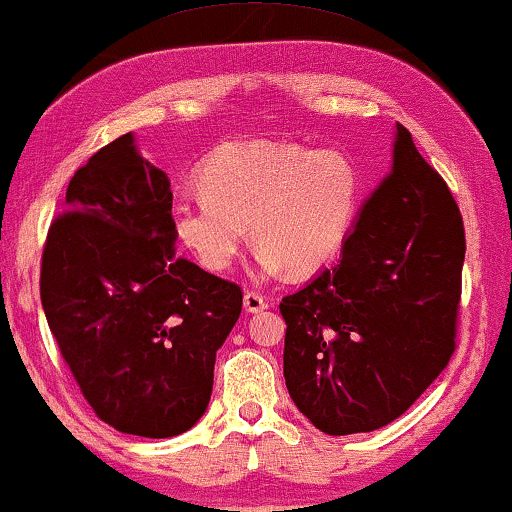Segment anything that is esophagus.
Returning <instances> with one entry per match:
<instances>
[{
    "instance_id": "1",
    "label": "esophagus",
    "mask_w": 512,
    "mask_h": 512,
    "mask_svg": "<svg viewBox=\"0 0 512 512\" xmlns=\"http://www.w3.org/2000/svg\"><path fill=\"white\" fill-rule=\"evenodd\" d=\"M268 307H270V300L261 296V293H256V291L244 293V310H247L249 314L263 312V310H268Z\"/></svg>"
}]
</instances>
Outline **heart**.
<instances>
[{
  "mask_svg": "<svg viewBox=\"0 0 512 512\" xmlns=\"http://www.w3.org/2000/svg\"><path fill=\"white\" fill-rule=\"evenodd\" d=\"M200 193L172 207L179 240L212 272H226L244 247L277 275L319 270L338 254L359 207V172L347 153L291 142L230 144L198 174Z\"/></svg>",
  "mask_w": 512,
  "mask_h": 512,
  "instance_id": "heart-1",
  "label": "heart"
}]
</instances>
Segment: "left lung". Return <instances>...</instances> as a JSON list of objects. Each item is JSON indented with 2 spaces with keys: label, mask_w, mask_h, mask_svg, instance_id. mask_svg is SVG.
<instances>
[{
  "label": "left lung",
  "mask_w": 512,
  "mask_h": 512,
  "mask_svg": "<svg viewBox=\"0 0 512 512\" xmlns=\"http://www.w3.org/2000/svg\"><path fill=\"white\" fill-rule=\"evenodd\" d=\"M464 221L396 123L391 172L361 205L342 258L282 298L284 380L328 436L401 417L454 354Z\"/></svg>",
  "instance_id": "1"
}]
</instances>
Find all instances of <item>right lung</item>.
Segmentation results:
<instances>
[{
    "label": "right lung",
    "instance_id": "add662e5",
    "mask_svg": "<svg viewBox=\"0 0 512 512\" xmlns=\"http://www.w3.org/2000/svg\"><path fill=\"white\" fill-rule=\"evenodd\" d=\"M48 230L41 305L95 415L172 438L205 415L242 289L177 256L170 179L132 132L79 167Z\"/></svg>",
    "mask_w": 512,
    "mask_h": 512
}]
</instances>
